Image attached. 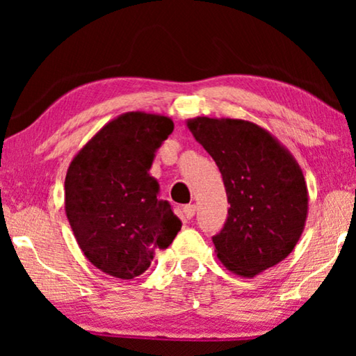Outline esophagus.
I'll list each match as a JSON object with an SVG mask.
<instances>
[{"mask_svg": "<svg viewBox=\"0 0 356 356\" xmlns=\"http://www.w3.org/2000/svg\"><path fill=\"white\" fill-rule=\"evenodd\" d=\"M183 213L186 218H193L194 213H196V206H193V204H188V206L183 207Z\"/></svg>", "mask_w": 356, "mask_h": 356, "instance_id": "esophagus-1", "label": "esophagus"}]
</instances>
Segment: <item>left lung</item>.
<instances>
[{"label": "left lung", "mask_w": 356, "mask_h": 356, "mask_svg": "<svg viewBox=\"0 0 356 356\" xmlns=\"http://www.w3.org/2000/svg\"><path fill=\"white\" fill-rule=\"evenodd\" d=\"M194 139L220 170L230 207L216 254L233 274L254 277L293 251L308 217V188L290 150L259 124L196 116Z\"/></svg>", "instance_id": "left-lung-1"}]
</instances>
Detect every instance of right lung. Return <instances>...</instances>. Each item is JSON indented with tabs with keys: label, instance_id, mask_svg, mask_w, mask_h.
<instances>
[{
	"label": "right lung",
	"instance_id": "right-lung-1",
	"mask_svg": "<svg viewBox=\"0 0 356 356\" xmlns=\"http://www.w3.org/2000/svg\"><path fill=\"white\" fill-rule=\"evenodd\" d=\"M168 116L128 111L108 121L74 155L65 179V211L87 261L116 279L149 269L181 220L159 199L149 175L155 150L172 134Z\"/></svg>",
	"mask_w": 356,
	"mask_h": 356
}]
</instances>
